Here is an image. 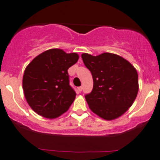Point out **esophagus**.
<instances>
[{
	"label": "esophagus",
	"mask_w": 160,
	"mask_h": 160,
	"mask_svg": "<svg viewBox=\"0 0 160 160\" xmlns=\"http://www.w3.org/2000/svg\"><path fill=\"white\" fill-rule=\"evenodd\" d=\"M82 90H83V87H78V91H82Z\"/></svg>",
	"instance_id": "34e87169"
}]
</instances>
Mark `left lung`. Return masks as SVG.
Instances as JSON below:
<instances>
[{
  "label": "left lung",
  "instance_id": "8db88e82",
  "mask_svg": "<svg viewBox=\"0 0 160 160\" xmlns=\"http://www.w3.org/2000/svg\"><path fill=\"white\" fill-rule=\"evenodd\" d=\"M93 76L91 93L85 96L94 113L107 120L118 118L129 110L139 90L135 67L119 55L103 53L98 56L81 55Z\"/></svg>",
  "mask_w": 160,
  "mask_h": 160
}]
</instances>
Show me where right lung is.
I'll return each instance as SVG.
<instances>
[{"label": "right lung", "instance_id": "1", "mask_svg": "<svg viewBox=\"0 0 160 160\" xmlns=\"http://www.w3.org/2000/svg\"><path fill=\"white\" fill-rule=\"evenodd\" d=\"M79 55L50 49L36 57L28 65L23 77L25 98L34 112L54 119L64 113L75 100L67 70L77 62Z\"/></svg>", "mask_w": 160, "mask_h": 160}]
</instances>
